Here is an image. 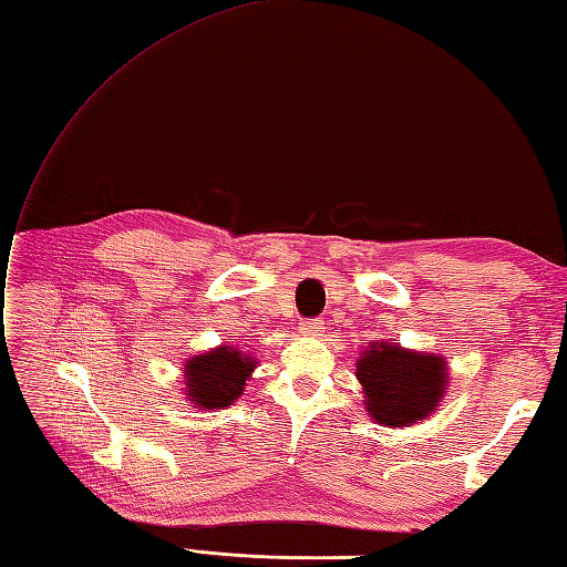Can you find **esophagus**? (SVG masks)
I'll list each match as a JSON object with an SVG mask.
<instances>
[{
  "mask_svg": "<svg viewBox=\"0 0 567 567\" xmlns=\"http://www.w3.org/2000/svg\"><path fill=\"white\" fill-rule=\"evenodd\" d=\"M322 330H324L322 320H308L300 324V334H306V337H320Z\"/></svg>",
  "mask_w": 567,
  "mask_h": 567,
  "instance_id": "1",
  "label": "esophagus"
}]
</instances>
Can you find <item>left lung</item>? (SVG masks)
Segmentation results:
<instances>
[{
    "instance_id": "1",
    "label": "left lung",
    "mask_w": 567,
    "mask_h": 567,
    "mask_svg": "<svg viewBox=\"0 0 567 567\" xmlns=\"http://www.w3.org/2000/svg\"><path fill=\"white\" fill-rule=\"evenodd\" d=\"M363 408L381 426H412L432 417L449 390L442 354L400 347L398 339H375L357 359Z\"/></svg>"
}]
</instances>
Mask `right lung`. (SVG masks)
<instances>
[{
  "mask_svg": "<svg viewBox=\"0 0 567 567\" xmlns=\"http://www.w3.org/2000/svg\"><path fill=\"white\" fill-rule=\"evenodd\" d=\"M257 359L235 344H220L184 361V395L198 410H223L243 395Z\"/></svg>",
  "mask_w": 567,
  "mask_h": 567,
  "instance_id": "right-lung-1",
  "label": "right lung"
}]
</instances>
